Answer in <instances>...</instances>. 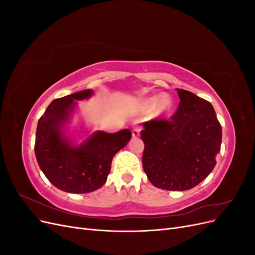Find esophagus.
Returning <instances> with one entry per match:
<instances>
[{
	"label": "esophagus",
	"instance_id": "34e87169",
	"mask_svg": "<svg viewBox=\"0 0 255 255\" xmlns=\"http://www.w3.org/2000/svg\"><path fill=\"white\" fill-rule=\"evenodd\" d=\"M132 135H133V137H138L140 135V128H133V132H132Z\"/></svg>",
	"mask_w": 255,
	"mask_h": 255
}]
</instances>
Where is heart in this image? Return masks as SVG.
<instances>
[{
    "instance_id": "b5f03b06",
    "label": "heart",
    "mask_w": 255,
    "mask_h": 255,
    "mask_svg": "<svg viewBox=\"0 0 255 255\" xmlns=\"http://www.w3.org/2000/svg\"><path fill=\"white\" fill-rule=\"evenodd\" d=\"M148 104L151 109H156V107H159L160 110H165L169 105V101H168V99H166L164 96L159 95V96H155L152 99H150Z\"/></svg>"
}]
</instances>
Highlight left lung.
I'll return each instance as SVG.
<instances>
[{
  "instance_id": "obj_1",
  "label": "left lung",
  "mask_w": 255,
  "mask_h": 255,
  "mask_svg": "<svg viewBox=\"0 0 255 255\" xmlns=\"http://www.w3.org/2000/svg\"><path fill=\"white\" fill-rule=\"evenodd\" d=\"M179 107L170 119L143 123L142 167L154 186L187 190L197 186L216 166L221 126L213 105L190 91L179 89Z\"/></svg>"
}]
</instances>
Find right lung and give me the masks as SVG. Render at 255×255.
I'll return each mask as SVG.
<instances>
[{
	"instance_id": "obj_1",
	"label": "right lung",
	"mask_w": 255,
	"mask_h": 255,
	"mask_svg": "<svg viewBox=\"0 0 255 255\" xmlns=\"http://www.w3.org/2000/svg\"><path fill=\"white\" fill-rule=\"evenodd\" d=\"M86 89L55 99L38 121L35 155L47 179L58 189L71 194H87L102 187L111 172L115 154L132 137L128 128L117 133L97 130L79 145L65 135L64 128L76 105L75 100L88 99Z\"/></svg>"
}]
</instances>
